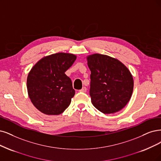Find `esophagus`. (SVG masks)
Segmentation results:
<instances>
[{
    "label": "esophagus",
    "mask_w": 161,
    "mask_h": 161,
    "mask_svg": "<svg viewBox=\"0 0 161 161\" xmlns=\"http://www.w3.org/2000/svg\"><path fill=\"white\" fill-rule=\"evenodd\" d=\"M80 92H84V93H86V92H87V88H86V87H82V89H81V90H80Z\"/></svg>",
    "instance_id": "obj_1"
}]
</instances>
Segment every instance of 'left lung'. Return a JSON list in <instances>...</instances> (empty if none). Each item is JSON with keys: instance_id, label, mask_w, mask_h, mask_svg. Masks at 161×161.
Wrapping results in <instances>:
<instances>
[{"instance_id": "1", "label": "left lung", "mask_w": 161, "mask_h": 161, "mask_svg": "<svg viewBox=\"0 0 161 161\" xmlns=\"http://www.w3.org/2000/svg\"><path fill=\"white\" fill-rule=\"evenodd\" d=\"M87 61L91 71L90 93L93 106L105 114L121 110L133 91L129 69L119 59L100 53L87 56Z\"/></svg>"}]
</instances>
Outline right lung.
<instances>
[{
    "instance_id": "1",
    "label": "right lung",
    "mask_w": 161,
    "mask_h": 161,
    "mask_svg": "<svg viewBox=\"0 0 161 161\" xmlns=\"http://www.w3.org/2000/svg\"><path fill=\"white\" fill-rule=\"evenodd\" d=\"M76 58L73 53H53L40 59L30 71L27 77L28 96L42 114L58 115L68 108L75 90L65 72Z\"/></svg>"
}]
</instances>
